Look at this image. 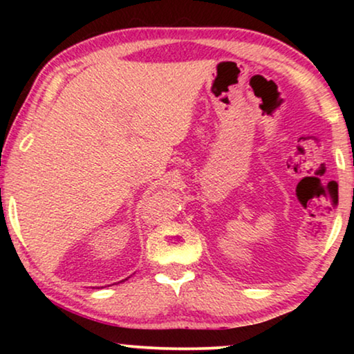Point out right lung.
I'll use <instances>...</instances> for the list:
<instances>
[{"label": "right lung", "instance_id": "right-lung-1", "mask_svg": "<svg viewBox=\"0 0 354 354\" xmlns=\"http://www.w3.org/2000/svg\"><path fill=\"white\" fill-rule=\"evenodd\" d=\"M125 280H127V279H125ZM122 282H124V280H122Z\"/></svg>", "mask_w": 354, "mask_h": 354}]
</instances>
